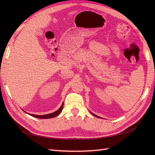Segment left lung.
I'll return each mask as SVG.
<instances>
[{
	"label": "left lung",
	"instance_id": "8db88e82",
	"mask_svg": "<svg viewBox=\"0 0 155 155\" xmlns=\"http://www.w3.org/2000/svg\"><path fill=\"white\" fill-rule=\"evenodd\" d=\"M91 114H92V115H94V116L97 117V118H101V117H100V116H97V115H96V114H93V113H92V112H91Z\"/></svg>",
	"mask_w": 155,
	"mask_h": 155
}]
</instances>
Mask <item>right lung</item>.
<instances>
[{
	"label": "right lung",
	"instance_id": "add662e5",
	"mask_svg": "<svg viewBox=\"0 0 155 155\" xmlns=\"http://www.w3.org/2000/svg\"><path fill=\"white\" fill-rule=\"evenodd\" d=\"M63 104H62L61 106V107L58 110H56L55 112H53V113H50V114H45V115H35V114H29L31 116L35 117V118H41V119H48V118H54V117L59 115L61 113V111L63 110Z\"/></svg>",
	"mask_w": 155,
	"mask_h": 155
}]
</instances>
